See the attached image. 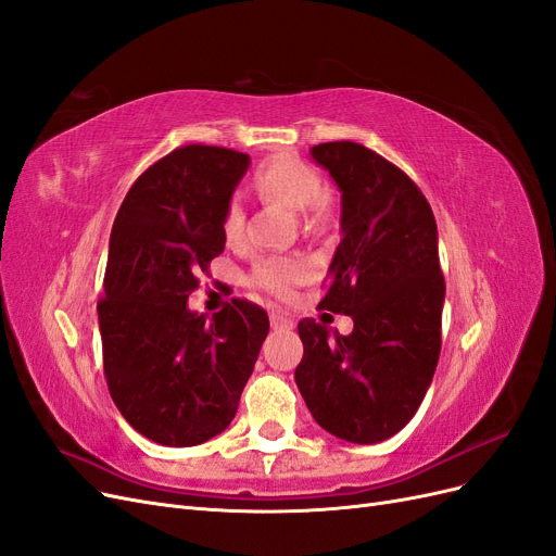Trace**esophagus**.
I'll list each match as a JSON object with an SVG mask.
<instances>
[{
  "mask_svg": "<svg viewBox=\"0 0 556 556\" xmlns=\"http://www.w3.org/2000/svg\"><path fill=\"white\" fill-rule=\"evenodd\" d=\"M294 327V319L282 313H271V329L276 331H290Z\"/></svg>",
  "mask_w": 556,
  "mask_h": 556,
  "instance_id": "34e87169",
  "label": "esophagus"
}]
</instances>
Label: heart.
<instances>
[{
	"label": "heart",
	"instance_id": "b5f03b06",
	"mask_svg": "<svg viewBox=\"0 0 556 556\" xmlns=\"http://www.w3.org/2000/svg\"><path fill=\"white\" fill-rule=\"evenodd\" d=\"M253 188L262 202H282L299 212L303 225L319 229L331 216V202L324 195L327 184L321 175L294 156H276L262 163L253 175ZM220 235L227 245H241L245 237V206L239 198L227 200L220 214ZM308 269L294 257L264 255L257 257L248 282L278 299H290L294 287L305 280Z\"/></svg>",
	"mask_w": 556,
	"mask_h": 556
}]
</instances>
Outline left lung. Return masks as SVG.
Returning <instances> with one entry per match:
<instances>
[{
  "instance_id": "8db88e82",
  "label": "left lung",
  "mask_w": 556,
  "mask_h": 556,
  "mask_svg": "<svg viewBox=\"0 0 556 556\" xmlns=\"http://www.w3.org/2000/svg\"><path fill=\"white\" fill-rule=\"evenodd\" d=\"M311 154L342 190V241L319 308L350 315L354 331L303 317L294 379L324 430L377 444L409 424L442 352L437 223L420 188L377 151L342 140Z\"/></svg>"
}]
</instances>
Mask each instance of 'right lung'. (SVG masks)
<instances>
[{
  "label": "right lung",
  "instance_id": "1",
  "mask_svg": "<svg viewBox=\"0 0 556 556\" xmlns=\"http://www.w3.org/2000/svg\"><path fill=\"white\" fill-rule=\"evenodd\" d=\"M248 167L235 149L184 144L149 165L112 225L96 303L114 405L163 446H195L235 418L269 315L248 299L212 321L186 308L225 251L220 214Z\"/></svg>",
  "mask_w": 556,
  "mask_h": 556
}]
</instances>
